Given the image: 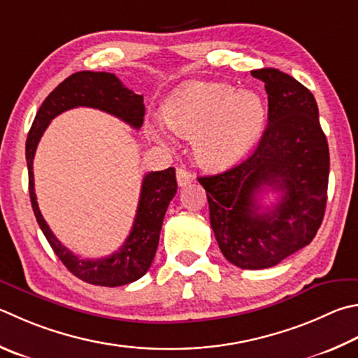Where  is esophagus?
<instances>
[{"mask_svg": "<svg viewBox=\"0 0 358 358\" xmlns=\"http://www.w3.org/2000/svg\"><path fill=\"white\" fill-rule=\"evenodd\" d=\"M177 181H178V186H186L189 185L191 181H194V175L187 171V169L180 167L177 169Z\"/></svg>", "mask_w": 358, "mask_h": 358, "instance_id": "obj_1", "label": "esophagus"}]
</instances>
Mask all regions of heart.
I'll use <instances>...</instances> for the list:
<instances>
[{"label":"heart","mask_w":358,"mask_h":358,"mask_svg":"<svg viewBox=\"0 0 358 358\" xmlns=\"http://www.w3.org/2000/svg\"><path fill=\"white\" fill-rule=\"evenodd\" d=\"M162 120L172 133L194 139V153L208 169L235 164L255 144L266 122L262 96L225 83L189 81L162 106ZM148 138L166 144L167 134L155 122L145 125Z\"/></svg>","instance_id":"1"}]
</instances>
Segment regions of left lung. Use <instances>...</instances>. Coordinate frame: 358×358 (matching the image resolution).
<instances>
[{"label": "left lung", "instance_id": "left-lung-1", "mask_svg": "<svg viewBox=\"0 0 358 358\" xmlns=\"http://www.w3.org/2000/svg\"><path fill=\"white\" fill-rule=\"evenodd\" d=\"M268 92V127L241 164L200 177L220 252L241 269L272 268L308 245L327 203L329 145L313 94L277 69L253 70ZM269 185L281 200L261 213Z\"/></svg>", "mask_w": 358, "mask_h": 358}]
</instances>
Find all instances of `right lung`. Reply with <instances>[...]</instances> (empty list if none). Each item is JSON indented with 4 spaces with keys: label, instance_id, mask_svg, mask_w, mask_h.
Listing matches in <instances>:
<instances>
[{
    "label": "right lung",
    "instance_id": "obj_1",
    "mask_svg": "<svg viewBox=\"0 0 358 358\" xmlns=\"http://www.w3.org/2000/svg\"><path fill=\"white\" fill-rule=\"evenodd\" d=\"M78 106L95 108L108 114L119 117L129 127L139 129L144 123V96L134 94L122 84L114 73L106 71H78L64 80L51 92L42 106L38 108L36 119L26 139V162H28L29 197L37 224L45 238L55 250L64 266L81 280L100 287H122L136 282L152 266L158 249L159 233L167 206L177 194L175 169L150 172L142 180L138 211L125 243L119 250L103 258L84 259L70 252L45 222L37 205L34 191V172L32 159L42 134L50 122L64 111Z\"/></svg>",
    "mask_w": 358,
    "mask_h": 358
}]
</instances>
